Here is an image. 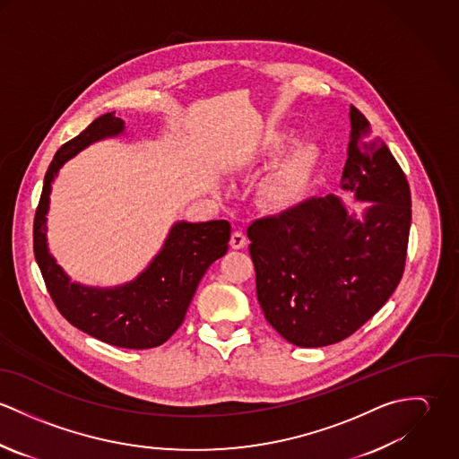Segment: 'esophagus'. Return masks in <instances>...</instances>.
I'll return each instance as SVG.
<instances>
[{"instance_id": "34e87169", "label": "esophagus", "mask_w": 459, "mask_h": 459, "mask_svg": "<svg viewBox=\"0 0 459 459\" xmlns=\"http://www.w3.org/2000/svg\"><path fill=\"white\" fill-rule=\"evenodd\" d=\"M246 244H247V240H246V235H244L242 231H233V233H231L230 246H231L233 249H242V247H246Z\"/></svg>"}]
</instances>
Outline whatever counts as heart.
Masks as SVG:
<instances>
[{
  "instance_id": "obj_1",
  "label": "heart",
  "mask_w": 459,
  "mask_h": 459,
  "mask_svg": "<svg viewBox=\"0 0 459 459\" xmlns=\"http://www.w3.org/2000/svg\"><path fill=\"white\" fill-rule=\"evenodd\" d=\"M291 135L288 132H272L263 141L262 152L264 157H277ZM316 162V148L311 143L295 144L275 171L264 180L262 197L266 206L281 210L290 206L306 184L309 173Z\"/></svg>"
}]
</instances>
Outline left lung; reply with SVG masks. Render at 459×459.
Returning <instances> with one entry per match:
<instances>
[{"label":"left lung","instance_id":"8db88e82","mask_svg":"<svg viewBox=\"0 0 459 459\" xmlns=\"http://www.w3.org/2000/svg\"><path fill=\"white\" fill-rule=\"evenodd\" d=\"M341 189L368 201L362 219L341 197H311L247 228L266 322L288 342L320 348L362 327L389 300L406 260L411 196L387 144L350 108Z\"/></svg>","mask_w":459,"mask_h":459}]
</instances>
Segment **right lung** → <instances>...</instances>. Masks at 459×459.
<instances>
[{"mask_svg": "<svg viewBox=\"0 0 459 459\" xmlns=\"http://www.w3.org/2000/svg\"><path fill=\"white\" fill-rule=\"evenodd\" d=\"M124 129L122 118L106 113L56 152L35 212L33 251L48 291L68 324L108 344L146 350L166 342L182 325L201 277L228 251L231 226L228 221H180L171 228L160 253L131 282L115 288L72 282L48 249L51 184L68 159Z\"/></svg>", "mask_w": 459, "mask_h": 459, "instance_id": "obj_1", "label": "right lung"}]
</instances>
